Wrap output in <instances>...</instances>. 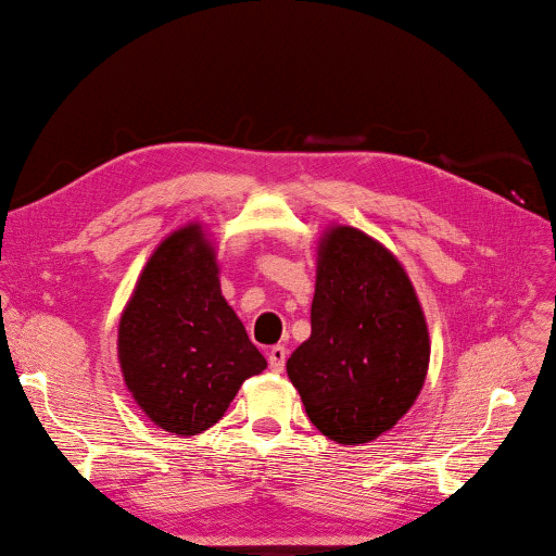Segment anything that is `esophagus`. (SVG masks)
I'll return each instance as SVG.
<instances>
[{"instance_id":"34e87169","label":"esophagus","mask_w":556,"mask_h":556,"mask_svg":"<svg viewBox=\"0 0 556 556\" xmlns=\"http://www.w3.org/2000/svg\"><path fill=\"white\" fill-rule=\"evenodd\" d=\"M286 358H288V352H286L283 345H275V348L268 350V367H270L273 371L281 374L283 367H286Z\"/></svg>"}]
</instances>
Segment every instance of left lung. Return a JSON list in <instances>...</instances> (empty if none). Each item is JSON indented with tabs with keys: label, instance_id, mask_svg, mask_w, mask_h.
Masks as SVG:
<instances>
[{
	"label": "left lung",
	"instance_id": "obj_1",
	"mask_svg": "<svg viewBox=\"0 0 556 556\" xmlns=\"http://www.w3.org/2000/svg\"><path fill=\"white\" fill-rule=\"evenodd\" d=\"M309 321V339L286 363L307 418L339 444L376 440L412 409L429 367V330L405 268L358 228H330Z\"/></svg>",
	"mask_w": 556,
	"mask_h": 556
}]
</instances>
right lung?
I'll list each match as a JSON object with an SVG mask.
<instances>
[{
	"label": "right lung",
	"instance_id": "right-lung-1",
	"mask_svg": "<svg viewBox=\"0 0 556 556\" xmlns=\"http://www.w3.org/2000/svg\"><path fill=\"white\" fill-rule=\"evenodd\" d=\"M118 361L138 407L176 435L213 427L242 382L266 369L222 296L198 224L172 232L147 262L121 316Z\"/></svg>",
	"mask_w": 556,
	"mask_h": 556
}]
</instances>
